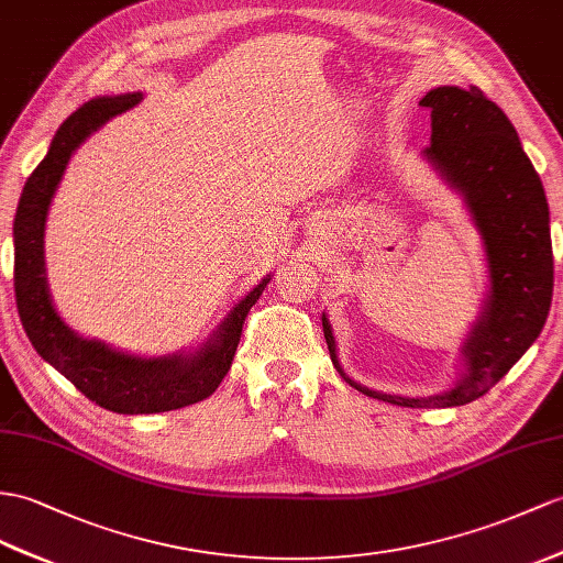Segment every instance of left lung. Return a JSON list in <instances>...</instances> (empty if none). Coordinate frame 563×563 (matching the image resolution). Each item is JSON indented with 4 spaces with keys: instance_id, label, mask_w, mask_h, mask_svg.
Listing matches in <instances>:
<instances>
[{
    "instance_id": "left-lung-1",
    "label": "left lung",
    "mask_w": 563,
    "mask_h": 563,
    "mask_svg": "<svg viewBox=\"0 0 563 563\" xmlns=\"http://www.w3.org/2000/svg\"><path fill=\"white\" fill-rule=\"evenodd\" d=\"M430 109L432 135L422 157L463 198L483 241L487 294L461 344V375L449 391L396 396L353 382L339 363L327 312L322 329L336 373L373 399L406 408H451L487 394L540 336L552 306L554 257L550 205L514 123L471 86H442L420 100Z\"/></svg>"
}]
</instances>
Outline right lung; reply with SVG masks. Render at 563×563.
<instances>
[{"instance_id":"right-lung-1","label":"right lung","mask_w":563,"mask_h":563,"mask_svg":"<svg viewBox=\"0 0 563 563\" xmlns=\"http://www.w3.org/2000/svg\"><path fill=\"white\" fill-rule=\"evenodd\" d=\"M143 92L102 95L68 117L54 133L45 159L23 186L13 219V291L33 349L90 401L123 416L176 410L208 399L229 373L249 310L263 296L272 274L227 312L198 349L169 355H135L100 339L74 332L52 303L45 272V224L68 159L109 119L129 112Z\"/></svg>"}]
</instances>
